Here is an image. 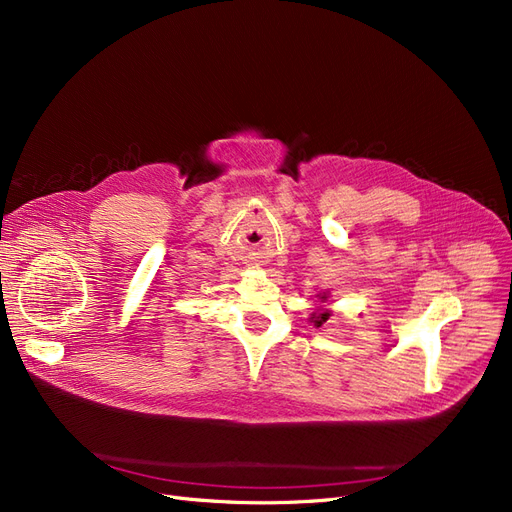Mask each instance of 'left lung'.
I'll use <instances>...</instances> for the list:
<instances>
[{"mask_svg": "<svg viewBox=\"0 0 512 512\" xmlns=\"http://www.w3.org/2000/svg\"><path fill=\"white\" fill-rule=\"evenodd\" d=\"M312 320H314V324H316V327H320V324H322V322H327V320H329V312H324V314H318V316H314Z\"/></svg>", "mask_w": 512, "mask_h": 512, "instance_id": "left-lung-1", "label": "left lung"}]
</instances>
